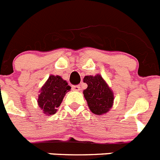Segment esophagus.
Masks as SVG:
<instances>
[{"mask_svg":"<svg viewBox=\"0 0 160 160\" xmlns=\"http://www.w3.org/2000/svg\"><path fill=\"white\" fill-rule=\"evenodd\" d=\"M72 90L73 91H77V92H79L80 90V85H74L72 86Z\"/></svg>","mask_w":160,"mask_h":160,"instance_id":"1","label":"esophagus"}]
</instances>
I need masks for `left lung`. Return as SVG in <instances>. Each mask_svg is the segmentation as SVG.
<instances>
[{"label":"left lung","instance_id":"left-lung-1","mask_svg":"<svg viewBox=\"0 0 160 160\" xmlns=\"http://www.w3.org/2000/svg\"><path fill=\"white\" fill-rule=\"evenodd\" d=\"M83 82L88 84L83 96L91 112L98 116L108 112L114 103V93L101 75L85 76Z\"/></svg>","mask_w":160,"mask_h":160}]
</instances>
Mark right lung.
I'll return each instance as SVG.
<instances>
[{
    "label": "right lung",
    "mask_w": 160,
    "mask_h": 160,
    "mask_svg": "<svg viewBox=\"0 0 160 160\" xmlns=\"http://www.w3.org/2000/svg\"><path fill=\"white\" fill-rule=\"evenodd\" d=\"M71 87L60 76L50 75L47 81L39 91L37 103L46 116H52L57 112L63 99Z\"/></svg>",
    "instance_id": "obj_1"
}]
</instances>
